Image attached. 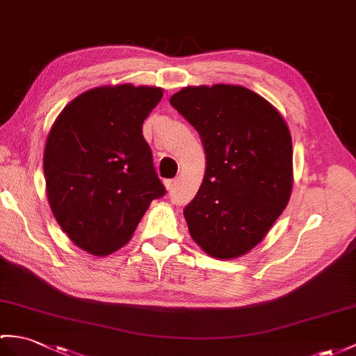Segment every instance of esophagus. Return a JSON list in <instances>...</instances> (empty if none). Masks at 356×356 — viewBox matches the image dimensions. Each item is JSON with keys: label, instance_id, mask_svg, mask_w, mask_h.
Returning a JSON list of instances; mask_svg holds the SVG:
<instances>
[{"label": "esophagus", "instance_id": "34e87169", "mask_svg": "<svg viewBox=\"0 0 356 356\" xmlns=\"http://www.w3.org/2000/svg\"><path fill=\"white\" fill-rule=\"evenodd\" d=\"M176 186V180L175 179H168V180H165V188L168 189V191H171L172 188Z\"/></svg>", "mask_w": 356, "mask_h": 356}]
</instances>
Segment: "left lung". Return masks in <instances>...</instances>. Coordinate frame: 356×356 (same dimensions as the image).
Masks as SVG:
<instances>
[{
	"instance_id": "obj_1",
	"label": "left lung",
	"mask_w": 356,
	"mask_h": 356,
	"mask_svg": "<svg viewBox=\"0 0 356 356\" xmlns=\"http://www.w3.org/2000/svg\"><path fill=\"white\" fill-rule=\"evenodd\" d=\"M171 106L198 131L206 152L200 188L184 216L202 249L238 258L267 235L293 188V144L266 98L235 85L186 86Z\"/></svg>"
}]
</instances>
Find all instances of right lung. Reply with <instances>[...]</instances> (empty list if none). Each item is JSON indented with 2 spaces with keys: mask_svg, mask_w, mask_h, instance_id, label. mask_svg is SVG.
Here are the masks:
<instances>
[{
  "mask_svg": "<svg viewBox=\"0 0 356 356\" xmlns=\"http://www.w3.org/2000/svg\"><path fill=\"white\" fill-rule=\"evenodd\" d=\"M162 98L153 86H102L65 107L49 130L44 175L53 216L95 256L118 250L165 186L153 167L144 120Z\"/></svg>",
  "mask_w": 356,
  "mask_h": 356,
  "instance_id": "add662e5",
  "label": "right lung"
}]
</instances>
